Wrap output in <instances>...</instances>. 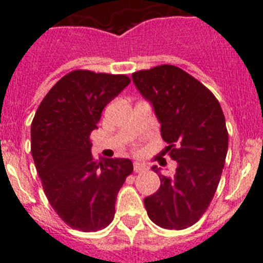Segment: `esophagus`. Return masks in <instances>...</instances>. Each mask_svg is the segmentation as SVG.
Returning <instances> with one entry per match:
<instances>
[{"mask_svg":"<svg viewBox=\"0 0 263 263\" xmlns=\"http://www.w3.org/2000/svg\"><path fill=\"white\" fill-rule=\"evenodd\" d=\"M147 171V167L142 163H134V173L139 174V173H145Z\"/></svg>","mask_w":263,"mask_h":263,"instance_id":"obj_1","label":"esophagus"}]
</instances>
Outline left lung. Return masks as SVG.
Instances as JSON below:
<instances>
[{"instance_id":"1","label":"left lung","mask_w":263,"mask_h":263,"mask_svg":"<svg viewBox=\"0 0 263 263\" xmlns=\"http://www.w3.org/2000/svg\"><path fill=\"white\" fill-rule=\"evenodd\" d=\"M133 81L152 101L175 174L145 199L147 215L164 229H185L208 210L228 152V130L218 100L200 81L171 64L134 72Z\"/></svg>"}]
</instances>
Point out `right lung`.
<instances>
[{
	"label": "right lung",
	"mask_w": 263,
	"mask_h": 263,
	"mask_svg": "<svg viewBox=\"0 0 263 263\" xmlns=\"http://www.w3.org/2000/svg\"><path fill=\"white\" fill-rule=\"evenodd\" d=\"M130 83L129 76L75 69L39 104L31 122V155L48 203L63 221L97 232L115 217L116 199L132 160L95 159L90 133L104 108Z\"/></svg>",
	"instance_id": "obj_1"
}]
</instances>
